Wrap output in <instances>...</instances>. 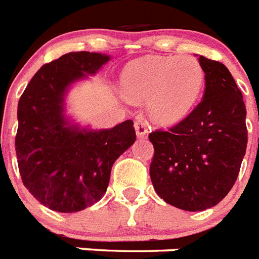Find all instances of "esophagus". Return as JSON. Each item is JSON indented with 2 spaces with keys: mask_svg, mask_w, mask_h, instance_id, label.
Listing matches in <instances>:
<instances>
[{
  "mask_svg": "<svg viewBox=\"0 0 259 259\" xmlns=\"http://www.w3.org/2000/svg\"><path fill=\"white\" fill-rule=\"evenodd\" d=\"M148 130H150V127L144 120H136L135 131L139 139H146L147 135H148Z\"/></svg>",
  "mask_w": 259,
  "mask_h": 259,
  "instance_id": "esophagus-1",
  "label": "esophagus"
}]
</instances>
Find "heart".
<instances>
[{"instance_id": "b5f03b06", "label": "heart", "mask_w": 259, "mask_h": 259, "mask_svg": "<svg viewBox=\"0 0 259 259\" xmlns=\"http://www.w3.org/2000/svg\"><path fill=\"white\" fill-rule=\"evenodd\" d=\"M203 84V67L191 56L136 60L128 64L121 74L125 96L148 100L150 115L162 124L185 119L199 99Z\"/></svg>"}]
</instances>
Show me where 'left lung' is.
<instances>
[{
	"instance_id": "1",
	"label": "left lung",
	"mask_w": 259,
	"mask_h": 259,
	"mask_svg": "<svg viewBox=\"0 0 259 259\" xmlns=\"http://www.w3.org/2000/svg\"><path fill=\"white\" fill-rule=\"evenodd\" d=\"M198 61L204 71L200 103L168 131L150 134L155 191L186 211L207 210L229 194L247 147L246 107L230 71L204 56Z\"/></svg>"
}]
</instances>
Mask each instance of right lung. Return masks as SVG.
<instances>
[{"mask_svg": "<svg viewBox=\"0 0 259 259\" xmlns=\"http://www.w3.org/2000/svg\"><path fill=\"white\" fill-rule=\"evenodd\" d=\"M111 59L95 52L67 53L41 67L20 97L18 168L29 192L53 211L77 212L99 202L115 160L136 140L132 120L94 130L68 113L69 91Z\"/></svg>", "mask_w": 259, "mask_h": 259, "instance_id": "right-lung-1", "label": "right lung"}]
</instances>
